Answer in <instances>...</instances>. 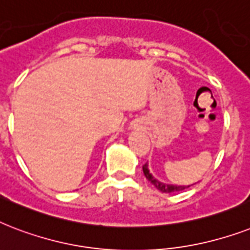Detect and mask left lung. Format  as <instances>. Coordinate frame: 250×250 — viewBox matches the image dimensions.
Here are the masks:
<instances>
[{"mask_svg":"<svg viewBox=\"0 0 250 250\" xmlns=\"http://www.w3.org/2000/svg\"><path fill=\"white\" fill-rule=\"evenodd\" d=\"M143 173H145L146 178L148 179V181L151 182V183H152V185L159 189V191H161V192H165V193L178 192V191H183V189L188 188L189 187V186H173V185H165V183H161V182H159L157 179L153 178L152 174L149 173L148 165H147V164L143 165Z\"/></svg>","mask_w":250,"mask_h":250,"instance_id":"8db88e82","label":"left lung"}]
</instances>
